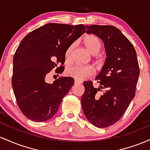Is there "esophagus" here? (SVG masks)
Returning a JSON list of instances; mask_svg holds the SVG:
<instances>
[{
	"label": "esophagus",
	"mask_w": 150,
	"mask_h": 150,
	"mask_svg": "<svg viewBox=\"0 0 150 150\" xmlns=\"http://www.w3.org/2000/svg\"><path fill=\"white\" fill-rule=\"evenodd\" d=\"M81 83H82V82L81 81H78V80H76V79L74 81V83L76 84V85H77V84H80Z\"/></svg>",
	"instance_id": "1"
}]
</instances>
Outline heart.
<instances>
[{"instance_id": "b5f03b06", "label": "heart", "mask_w": 150, "mask_h": 150, "mask_svg": "<svg viewBox=\"0 0 150 150\" xmlns=\"http://www.w3.org/2000/svg\"><path fill=\"white\" fill-rule=\"evenodd\" d=\"M83 45L86 48L91 54H96L100 51L102 47V42L100 40L96 35L89 34L83 36L82 38ZM74 48V43H72L67 48L65 53V58L67 61H69L71 58V54ZM95 73V70L91 66L88 65L76 64L74 67H69L66 71V74L68 76L72 77L76 80L83 81L93 76Z\"/></svg>"}]
</instances>
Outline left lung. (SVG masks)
Here are the masks:
<instances>
[{
    "instance_id": "8db88e82",
    "label": "left lung",
    "mask_w": 150,
    "mask_h": 150,
    "mask_svg": "<svg viewBox=\"0 0 150 150\" xmlns=\"http://www.w3.org/2000/svg\"><path fill=\"white\" fill-rule=\"evenodd\" d=\"M87 34L101 39L107 57L101 71L96 77L100 83L83 82L85 92L81 105L86 117L97 127L103 128L117 122L135 95L139 75L137 54L132 44L112 25L86 26Z\"/></svg>"
}]
</instances>
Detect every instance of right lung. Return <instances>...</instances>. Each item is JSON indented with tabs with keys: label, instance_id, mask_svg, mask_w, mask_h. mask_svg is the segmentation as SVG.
Masks as SVG:
<instances>
[{
	"label": "right lung",
	"instance_id": "right-lung-1",
	"mask_svg": "<svg viewBox=\"0 0 150 150\" xmlns=\"http://www.w3.org/2000/svg\"><path fill=\"white\" fill-rule=\"evenodd\" d=\"M85 32L83 25L48 23L22 40L13 57L12 86L18 107L28 119L44 122L57 113L74 79L61 76L50 84L45 77L56 67V73L63 71L67 48Z\"/></svg>",
	"mask_w": 150,
	"mask_h": 150
}]
</instances>
